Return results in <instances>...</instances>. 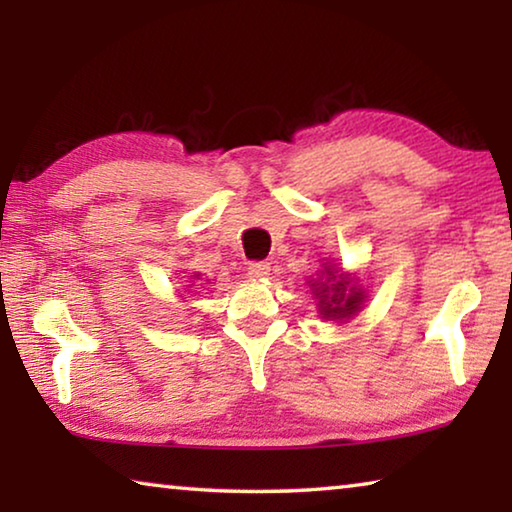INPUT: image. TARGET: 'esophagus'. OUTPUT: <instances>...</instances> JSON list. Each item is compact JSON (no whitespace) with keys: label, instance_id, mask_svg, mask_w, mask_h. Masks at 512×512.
<instances>
[{"label":"esophagus","instance_id":"34e87169","mask_svg":"<svg viewBox=\"0 0 512 512\" xmlns=\"http://www.w3.org/2000/svg\"><path fill=\"white\" fill-rule=\"evenodd\" d=\"M268 273H271V266H268V262H253L248 266V275L255 277V280H264Z\"/></svg>","mask_w":512,"mask_h":512}]
</instances>
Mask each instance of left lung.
I'll list each match as a JSON object with an SVG mask.
<instances>
[{"instance_id":"obj_1","label":"left lung","mask_w":512,"mask_h":512,"mask_svg":"<svg viewBox=\"0 0 512 512\" xmlns=\"http://www.w3.org/2000/svg\"><path fill=\"white\" fill-rule=\"evenodd\" d=\"M307 284L316 300L318 316L332 323H348L368 302V291L363 289L359 275L343 271L332 262L320 264L316 277H309Z\"/></svg>"}]
</instances>
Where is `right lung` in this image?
Listing matches in <instances>:
<instances>
[{
  "mask_svg": "<svg viewBox=\"0 0 512 512\" xmlns=\"http://www.w3.org/2000/svg\"><path fill=\"white\" fill-rule=\"evenodd\" d=\"M201 280V273H194V275H189V282H198ZM185 287H192V284H185Z\"/></svg>",
  "mask_w": 512,
  "mask_h": 512,
  "instance_id": "1",
  "label": "right lung"
}]
</instances>
